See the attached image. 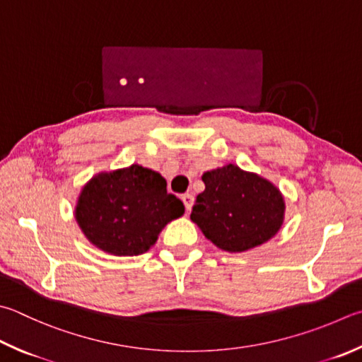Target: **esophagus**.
<instances>
[{
    "instance_id": "34e87169",
    "label": "esophagus",
    "mask_w": 362,
    "mask_h": 362,
    "mask_svg": "<svg viewBox=\"0 0 362 362\" xmlns=\"http://www.w3.org/2000/svg\"><path fill=\"white\" fill-rule=\"evenodd\" d=\"M182 201H183V204H185V209L189 212V210H192V207H193L194 196L192 193H185V194H182Z\"/></svg>"
}]
</instances>
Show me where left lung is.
Masks as SVG:
<instances>
[{"label":"left lung","instance_id":"left-lung-1","mask_svg":"<svg viewBox=\"0 0 362 362\" xmlns=\"http://www.w3.org/2000/svg\"><path fill=\"white\" fill-rule=\"evenodd\" d=\"M202 182L189 218L220 250L247 252L280 231L285 198L264 177L229 163L204 173Z\"/></svg>","mask_w":362,"mask_h":362}]
</instances>
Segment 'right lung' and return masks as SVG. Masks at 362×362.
I'll return each instance as SVG.
<instances>
[{
  "mask_svg": "<svg viewBox=\"0 0 362 362\" xmlns=\"http://www.w3.org/2000/svg\"><path fill=\"white\" fill-rule=\"evenodd\" d=\"M160 173L131 164L103 170L82 187L74 216L90 244L114 256L148 252L163 228L185 214Z\"/></svg>",
  "mask_w": 362,
  "mask_h": 362,
  "instance_id": "add662e5",
  "label": "right lung"
}]
</instances>
